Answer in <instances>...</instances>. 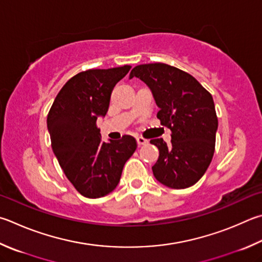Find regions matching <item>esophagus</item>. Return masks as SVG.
Masks as SVG:
<instances>
[{"instance_id": "esophagus-1", "label": "esophagus", "mask_w": 262, "mask_h": 262, "mask_svg": "<svg viewBox=\"0 0 262 262\" xmlns=\"http://www.w3.org/2000/svg\"><path fill=\"white\" fill-rule=\"evenodd\" d=\"M136 141H137V144H139V146L144 145L147 143V140L143 139V137H136Z\"/></svg>"}]
</instances>
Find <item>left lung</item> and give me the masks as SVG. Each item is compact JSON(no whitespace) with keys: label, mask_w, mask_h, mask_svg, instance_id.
Wrapping results in <instances>:
<instances>
[{"label":"left lung","mask_w":262,"mask_h":262,"mask_svg":"<svg viewBox=\"0 0 262 262\" xmlns=\"http://www.w3.org/2000/svg\"><path fill=\"white\" fill-rule=\"evenodd\" d=\"M134 77L149 85L159 106L157 118L172 132L168 145L163 139L150 141L159 150L155 178L173 189L191 187L205 174L215 150L212 95L192 75L164 63L137 65L129 75Z\"/></svg>","instance_id":"left-lung-1"}]
</instances>
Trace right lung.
Segmentation results:
<instances>
[{
	"mask_svg": "<svg viewBox=\"0 0 262 262\" xmlns=\"http://www.w3.org/2000/svg\"><path fill=\"white\" fill-rule=\"evenodd\" d=\"M132 66L87 70L71 78L47 117L51 147L66 178L82 196L99 198L115 190L137 142L130 135L102 141L97 118L105 116L112 89Z\"/></svg>",
	"mask_w": 262,
	"mask_h": 262,
	"instance_id": "add662e5",
	"label": "right lung"
}]
</instances>
